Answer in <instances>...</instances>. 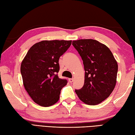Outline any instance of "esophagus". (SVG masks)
<instances>
[{
  "label": "esophagus",
  "instance_id": "34e87169",
  "mask_svg": "<svg viewBox=\"0 0 135 135\" xmlns=\"http://www.w3.org/2000/svg\"><path fill=\"white\" fill-rule=\"evenodd\" d=\"M73 81H74V79L73 78H70L69 79V82L70 83H72Z\"/></svg>",
  "mask_w": 135,
  "mask_h": 135
}]
</instances>
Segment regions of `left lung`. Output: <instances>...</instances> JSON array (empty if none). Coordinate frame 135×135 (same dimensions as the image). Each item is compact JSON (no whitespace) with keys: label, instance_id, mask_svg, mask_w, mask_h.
Listing matches in <instances>:
<instances>
[{"label":"left lung","instance_id":"obj_1","mask_svg":"<svg viewBox=\"0 0 135 135\" xmlns=\"http://www.w3.org/2000/svg\"><path fill=\"white\" fill-rule=\"evenodd\" d=\"M73 45L81 57L85 71L84 86L75 92L85 104H98L115 88L118 64L110 50L96 40L74 41Z\"/></svg>","mask_w":135,"mask_h":135}]
</instances>
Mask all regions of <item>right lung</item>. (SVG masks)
<instances>
[{
  "label": "right lung",
  "mask_w": 135,
  "mask_h": 135,
  "mask_svg": "<svg viewBox=\"0 0 135 135\" xmlns=\"http://www.w3.org/2000/svg\"><path fill=\"white\" fill-rule=\"evenodd\" d=\"M71 41H43L28 51L21 65L25 90L33 102L43 107L59 101L60 91L67 80L59 78V60L71 45Z\"/></svg>",
  "instance_id": "obj_1"
}]
</instances>
